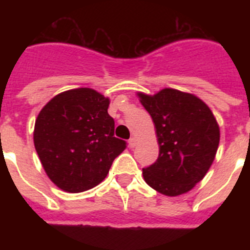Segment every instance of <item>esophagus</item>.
<instances>
[{"instance_id": "1", "label": "esophagus", "mask_w": 250, "mask_h": 250, "mask_svg": "<svg viewBox=\"0 0 250 250\" xmlns=\"http://www.w3.org/2000/svg\"><path fill=\"white\" fill-rule=\"evenodd\" d=\"M129 146L130 147H135L136 146V139L135 138H130L129 139Z\"/></svg>"}]
</instances>
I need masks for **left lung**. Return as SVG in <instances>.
Instances as JSON below:
<instances>
[{
    "mask_svg": "<svg viewBox=\"0 0 250 250\" xmlns=\"http://www.w3.org/2000/svg\"><path fill=\"white\" fill-rule=\"evenodd\" d=\"M138 95L154 121L160 149L155 163L143 169L144 180L164 195L188 193L208 173L219 146L213 112L199 98L175 89Z\"/></svg>",
    "mask_w": 250,
    "mask_h": 250,
    "instance_id": "left-lung-1",
    "label": "left lung"
}]
</instances>
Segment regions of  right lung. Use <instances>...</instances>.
I'll return each instance as SVG.
<instances>
[{
  "label": "right lung",
  "mask_w": 250,
  "mask_h": 250,
  "mask_svg": "<svg viewBox=\"0 0 250 250\" xmlns=\"http://www.w3.org/2000/svg\"><path fill=\"white\" fill-rule=\"evenodd\" d=\"M110 100L89 87L68 90L51 99L35 123L34 143L51 182L68 193L100 184L112 161L126 147L115 138Z\"/></svg>",
  "instance_id": "add662e5"
}]
</instances>
